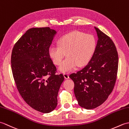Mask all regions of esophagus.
I'll return each instance as SVG.
<instances>
[{"label": "esophagus", "mask_w": 129, "mask_h": 129, "mask_svg": "<svg viewBox=\"0 0 129 129\" xmlns=\"http://www.w3.org/2000/svg\"><path fill=\"white\" fill-rule=\"evenodd\" d=\"M63 75H64L65 79H68L69 78V74H68V73H64V74H63Z\"/></svg>", "instance_id": "34e87169"}]
</instances>
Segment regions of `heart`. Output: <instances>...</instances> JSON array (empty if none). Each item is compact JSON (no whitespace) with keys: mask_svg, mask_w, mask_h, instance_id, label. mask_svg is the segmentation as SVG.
<instances>
[{"mask_svg":"<svg viewBox=\"0 0 129 129\" xmlns=\"http://www.w3.org/2000/svg\"><path fill=\"white\" fill-rule=\"evenodd\" d=\"M96 49V40L93 35L74 31L61 37L58 46H51L49 55L53 63L60 65L67 54V57L59 68L62 73H68L76 67L84 66L91 60Z\"/></svg>","mask_w":129,"mask_h":129,"instance_id":"1","label":"heart"}]
</instances>
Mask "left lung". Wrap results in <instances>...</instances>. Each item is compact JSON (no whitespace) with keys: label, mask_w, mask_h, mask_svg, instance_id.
I'll return each instance as SVG.
<instances>
[{"label":"left lung","mask_w":129,"mask_h":129,"mask_svg":"<svg viewBox=\"0 0 129 129\" xmlns=\"http://www.w3.org/2000/svg\"><path fill=\"white\" fill-rule=\"evenodd\" d=\"M98 40L94 55L86 66L69 77L74 83L79 105L92 109L103 104L113 91L118 70V54L113 40L95 27Z\"/></svg>","instance_id":"left-lung-1"}]
</instances>
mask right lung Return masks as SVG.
Instances as JSON below:
<instances>
[{
	"label": "right lung",
	"instance_id": "right-lung-1",
	"mask_svg": "<svg viewBox=\"0 0 129 129\" xmlns=\"http://www.w3.org/2000/svg\"><path fill=\"white\" fill-rule=\"evenodd\" d=\"M56 31L49 27L33 28L26 31L12 50L11 65L16 87L24 100L43 113L57 106V96L64 80L49 55Z\"/></svg>",
	"mask_w": 129,
	"mask_h": 129
}]
</instances>
